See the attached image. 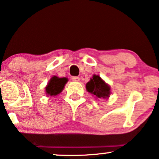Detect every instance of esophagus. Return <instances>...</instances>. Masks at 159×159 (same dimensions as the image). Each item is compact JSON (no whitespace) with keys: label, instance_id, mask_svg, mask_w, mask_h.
Masks as SVG:
<instances>
[{"label":"esophagus","instance_id":"34e87169","mask_svg":"<svg viewBox=\"0 0 159 159\" xmlns=\"http://www.w3.org/2000/svg\"><path fill=\"white\" fill-rule=\"evenodd\" d=\"M72 80L73 81H80V78L77 77V76H74V77L72 78Z\"/></svg>","mask_w":159,"mask_h":159}]
</instances>
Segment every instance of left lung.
<instances>
[{
  "label": "left lung",
  "instance_id": "left-lung-1",
  "mask_svg": "<svg viewBox=\"0 0 159 159\" xmlns=\"http://www.w3.org/2000/svg\"><path fill=\"white\" fill-rule=\"evenodd\" d=\"M87 90L97 98H107L110 96L111 87L101 78L93 75V78L86 84Z\"/></svg>",
  "mask_w": 159,
  "mask_h": 159
}]
</instances>
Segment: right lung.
Instances as JSON below:
<instances>
[{
    "instance_id": "right-lung-1",
    "label": "right lung",
    "mask_w": 159,
    "mask_h": 159,
    "mask_svg": "<svg viewBox=\"0 0 159 159\" xmlns=\"http://www.w3.org/2000/svg\"><path fill=\"white\" fill-rule=\"evenodd\" d=\"M67 81L68 79L66 78H58L54 76L51 78L48 85L45 87V92L51 96H57L62 92Z\"/></svg>"
}]
</instances>
